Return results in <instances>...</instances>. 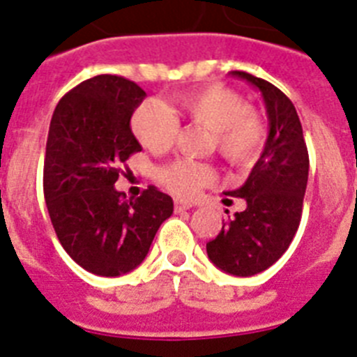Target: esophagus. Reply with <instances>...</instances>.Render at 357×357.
<instances>
[{
  "mask_svg": "<svg viewBox=\"0 0 357 357\" xmlns=\"http://www.w3.org/2000/svg\"><path fill=\"white\" fill-rule=\"evenodd\" d=\"M194 204L192 202H186V201H174V210L176 211H183V210H188V208H192Z\"/></svg>",
  "mask_w": 357,
  "mask_h": 357,
  "instance_id": "obj_1",
  "label": "esophagus"
}]
</instances>
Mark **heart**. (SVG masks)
<instances>
[{"label": "heart", "mask_w": 357, "mask_h": 357, "mask_svg": "<svg viewBox=\"0 0 357 357\" xmlns=\"http://www.w3.org/2000/svg\"><path fill=\"white\" fill-rule=\"evenodd\" d=\"M179 119L206 130L208 149L231 167L245 169L261 155L265 144L261 115L247 107L238 92L222 85L176 96L169 107L156 101L142 102L131 117V130L147 151L165 153L178 139ZM215 178L210 165L190 160H178L160 171V181L179 197H192Z\"/></svg>", "instance_id": "b5f03b06"}]
</instances>
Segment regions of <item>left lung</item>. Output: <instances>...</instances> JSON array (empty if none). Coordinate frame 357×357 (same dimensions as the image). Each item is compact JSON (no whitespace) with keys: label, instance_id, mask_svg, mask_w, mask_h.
<instances>
[{"label":"left lung","instance_id":"left-lung-1","mask_svg":"<svg viewBox=\"0 0 357 357\" xmlns=\"http://www.w3.org/2000/svg\"><path fill=\"white\" fill-rule=\"evenodd\" d=\"M231 75L259 89L271 131L247 181L227 192L243 199L245 210L222 220V231L206 243V252L220 271L247 278L274 265L290 247L303 217L310 156L294 102L245 70Z\"/></svg>","mask_w":357,"mask_h":357}]
</instances>
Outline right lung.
I'll list each match as a JSON object with an SVG mask.
<instances>
[{"label":"right lung","mask_w":357,"mask_h":357,"mask_svg":"<svg viewBox=\"0 0 357 357\" xmlns=\"http://www.w3.org/2000/svg\"><path fill=\"white\" fill-rule=\"evenodd\" d=\"M144 98L135 82L99 75L67 92L51 117L44 158L51 224L67 255L96 275L139 266L174 210L153 185L135 201L114 186L126 160L142 149L130 121Z\"/></svg>","instance_id":"1"}]
</instances>
